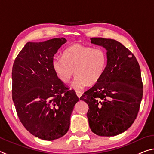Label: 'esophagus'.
Returning a JSON list of instances; mask_svg holds the SVG:
<instances>
[{"instance_id": "esophagus-1", "label": "esophagus", "mask_w": 154, "mask_h": 154, "mask_svg": "<svg viewBox=\"0 0 154 154\" xmlns=\"http://www.w3.org/2000/svg\"><path fill=\"white\" fill-rule=\"evenodd\" d=\"M76 94H77V97L79 98L81 97V96H82V92H76Z\"/></svg>"}]
</instances>
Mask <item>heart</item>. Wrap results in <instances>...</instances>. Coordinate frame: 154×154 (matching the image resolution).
<instances>
[{
  "label": "heart",
  "instance_id": "obj_1",
  "mask_svg": "<svg viewBox=\"0 0 154 154\" xmlns=\"http://www.w3.org/2000/svg\"><path fill=\"white\" fill-rule=\"evenodd\" d=\"M107 65V55L102 48L92 49L75 44L65 49L62 58H54L52 67L57 77L64 83L76 75L71 88L80 91L87 84H96L101 79Z\"/></svg>",
  "mask_w": 154,
  "mask_h": 154
}]
</instances>
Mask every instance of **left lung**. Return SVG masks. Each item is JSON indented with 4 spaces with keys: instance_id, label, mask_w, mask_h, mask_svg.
<instances>
[{
    "instance_id": "1",
    "label": "left lung",
    "mask_w": 154,
    "mask_h": 154,
    "mask_svg": "<svg viewBox=\"0 0 154 154\" xmlns=\"http://www.w3.org/2000/svg\"><path fill=\"white\" fill-rule=\"evenodd\" d=\"M106 50L107 65L101 79L80 100L88 106L89 126L98 136H116L134 123L143 98L140 69L135 56L118 41L92 38Z\"/></svg>"
}]
</instances>
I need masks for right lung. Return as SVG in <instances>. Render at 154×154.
I'll list each match as a JSON object with an SVG mask.
<instances>
[{
    "mask_svg": "<svg viewBox=\"0 0 154 154\" xmlns=\"http://www.w3.org/2000/svg\"><path fill=\"white\" fill-rule=\"evenodd\" d=\"M67 41L56 38L28 42L12 69V98L20 122L28 132L46 140L66 134L74 106L75 90H68L52 67L54 56Z\"/></svg>",
    "mask_w": 154,
    "mask_h": 154,
    "instance_id": "obj_1",
    "label": "right lung"
}]
</instances>
